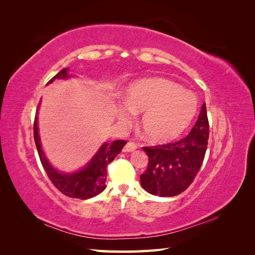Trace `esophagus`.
Instances as JSON below:
<instances>
[{
  "label": "esophagus",
  "instance_id": "obj_1",
  "mask_svg": "<svg viewBox=\"0 0 255 255\" xmlns=\"http://www.w3.org/2000/svg\"><path fill=\"white\" fill-rule=\"evenodd\" d=\"M137 149V144L134 143V142H127V144L125 145V148H124V151L125 152H131V151H133V150H136Z\"/></svg>",
  "mask_w": 255,
  "mask_h": 255
}]
</instances>
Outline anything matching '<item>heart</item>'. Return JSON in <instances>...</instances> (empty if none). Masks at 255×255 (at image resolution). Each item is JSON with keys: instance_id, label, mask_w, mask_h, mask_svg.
Here are the masks:
<instances>
[{"instance_id": "b5f03b06", "label": "heart", "mask_w": 255, "mask_h": 255, "mask_svg": "<svg viewBox=\"0 0 255 255\" xmlns=\"http://www.w3.org/2000/svg\"><path fill=\"white\" fill-rule=\"evenodd\" d=\"M197 110L198 101L191 92L170 81L148 79L129 86L117 117L127 124L132 113L142 114L140 129L143 137L151 142H164L185 131Z\"/></svg>"}]
</instances>
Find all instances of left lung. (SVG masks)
I'll return each instance as SVG.
<instances>
[{"label":"left lung","instance_id":"8db88e82","mask_svg":"<svg viewBox=\"0 0 255 255\" xmlns=\"http://www.w3.org/2000/svg\"><path fill=\"white\" fill-rule=\"evenodd\" d=\"M209 137V123L203 104L196 124L185 138L170 143L143 147L148 167L140 175L141 186L161 197L181 194L191 185L203 164Z\"/></svg>","mask_w":255,"mask_h":255}]
</instances>
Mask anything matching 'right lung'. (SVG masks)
I'll return each mask as SVG.
<instances>
[{"label": "right lung", "instance_id": "add662e5", "mask_svg": "<svg viewBox=\"0 0 255 255\" xmlns=\"http://www.w3.org/2000/svg\"><path fill=\"white\" fill-rule=\"evenodd\" d=\"M70 77L68 69L64 68L60 72H58L48 83H52L56 79H68ZM38 111V110H37ZM34 139L37 147L38 154L42 166L55 185L62 194L71 198L88 199L94 197L104 191L106 187V174L107 165L115 159L117 154L121 153L124 145L127 143L125 140H115L112 142H106L102 145L94 158L89 162V164L83 167L81 171L74 173H60L53 169L48 162L41 149L40 138L38 134V124H37V112L34 122Z\"/></svg>", "mask_w": 255, "mask_h": 255}]
</instances>
